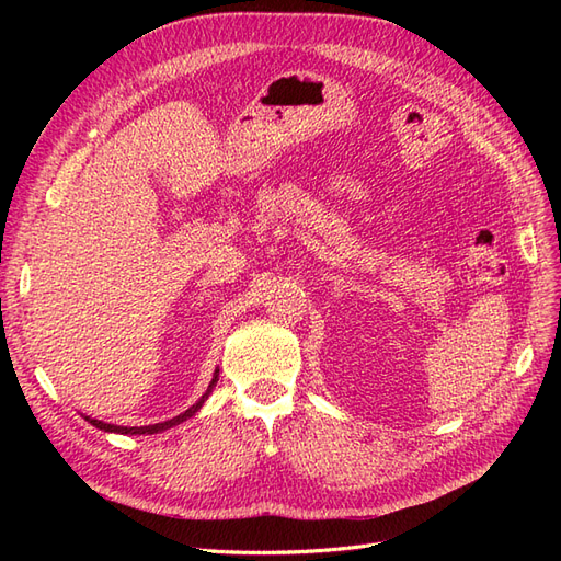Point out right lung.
Masks as SVG:
<instances>
[{"label": "right lung", "mask_w": 561, "mask_h": 561, "mask_svg": "<svg viewBox=\"0 0 561 561\" xmlns=\"http://www.w3.org/2000/svg\"><path fill=\"white\" fill-rule=\"evenodd\" d=\"M217 375H219V369H215V377H213V381H210V386H208V390L206 393H203V398L196 402V404H192L190 410L186 412H182L180 416H175V419H168V421H163V423H154V426H140V428H126V426H114V423H105V421H98V419H89L87 416V421L89 423H93L95 428H100V431H107V433H122V435H151V433H161V431H165V428H173V426H178V423H182V421H186V419H192L198 410H201V404L206 402V398L210 396V390H213V386L217 383Z\"/></svg>", "instance_id": "1"}]
</instances>
